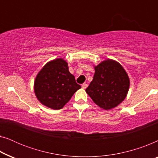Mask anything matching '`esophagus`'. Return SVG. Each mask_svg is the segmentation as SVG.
I'll list each match as a JSON object with an SVG mask.
<instances>
[{
  "mask_svg": "<svg viewBox=\"0 0 158 158\" xmlns=\"http://www.w3.org/2000/svg\"><path fill=\"white\" fill-rule=\"evenodd\" d=\"M87 87H88V84H86V83L82 84V88H83V89H85Z\"/></svg>",
  "mask_w": 158,
  "mask_h": 158,
  "instance_id": "34e87169",
  "label": "esophagus"
}]
</instances>
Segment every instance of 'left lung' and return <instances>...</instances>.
I'll return each mask as SVG.
<instances>
[{
	"label": "left lung",
	"mask_w": 158,
	"mask_h": 158,
	"mask_svg": "<svg viewBox=\"0 0 158 158\" xmlns=\"http://www.w3.org/2000/svg\"><path fill=\"white\" fill-rule=\"evenodd\" d=\"M129 88V79L123 67L107 60L95 67L94 78L85 91L99 107L109 110L124 100Z\"/></svg>",
	"instance_id": "left-lung-1"
}]
</instances>
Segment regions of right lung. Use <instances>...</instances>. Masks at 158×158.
<instances>
[{
	"instance_id": "1",
	"label": "right lung",
	"mask_w": 158,
	"mask_h": 158,
	"mask_svg": "<svg viewBox=\"0 0 158 158\" xmlns=\"http://www.w3.org/2000/svg\"><path fill=\"white\" fill-rule=\"evenodd\" d=\"M81 88L62 58L45 64L34 81L36 98L43 105L55 110L62 109Z\"/></svg>"
}]
</instances>
